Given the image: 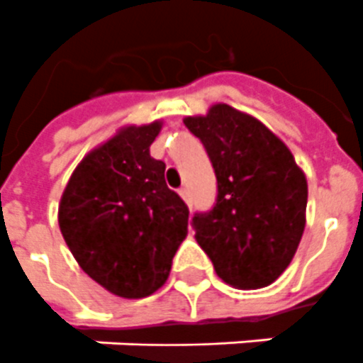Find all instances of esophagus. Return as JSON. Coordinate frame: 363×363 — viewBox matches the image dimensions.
Returning <instances> with one entry per match:
<instances>
[{
	"instance_id": "esophagus-1",
	"label": "esophagus",
	"mask_w": 363,
	"mask_h": 363,
	"mask_svg": "<svg viewBox=\"0 0 363 363\" xmlns=\"http://www.w3.org/2000/svg\"><path fill=\"white\" fill-rule=\"evenodd\" d=\"M179 194H181V198L184 199L186 203H190V196H188V188H186V186L181 188V190H179Z\"/></svg>"
}]
</instances>
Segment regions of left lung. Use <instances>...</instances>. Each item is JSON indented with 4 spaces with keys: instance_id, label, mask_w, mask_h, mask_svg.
I'll use <instances>...</instances> for the list:
<instances>
[{
    "instance_id": "obj_1",
    "label": "left lung",
    "mask_w": 363,
    "mask_h": 363,
    "mask_svg": "<svg viewBox=\"0 0 363 363\" xmlns=\"http://www.w3.org/2000/svg\"><path fill=\"white\" fill-rule=\"evenodd\" d=\"M184 125L203 143L216 175V201L196 213V241L232 286L277 281L305 230L307 181L292 152L264 124L226 104Z\"/></svg>"
}]
</instances>
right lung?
<instances>
[{
	"label": "right lung",
	"mask_w": 363,
	"mask_h": 363,
	"mask_svg": "<svg viewBox=\"0 0 363 363\" xmlns=\"http://www.w3.org/2000/svg\"><path fill=\"white\" fill-rule=\"evenodd\" d=\"M162 124L130 125L84 156L58 209L71 254L111 294L147 298L169 277L188 230V207L150 156Z\"/></svg>",
	"instance_id": "1"
}]
</instances>
